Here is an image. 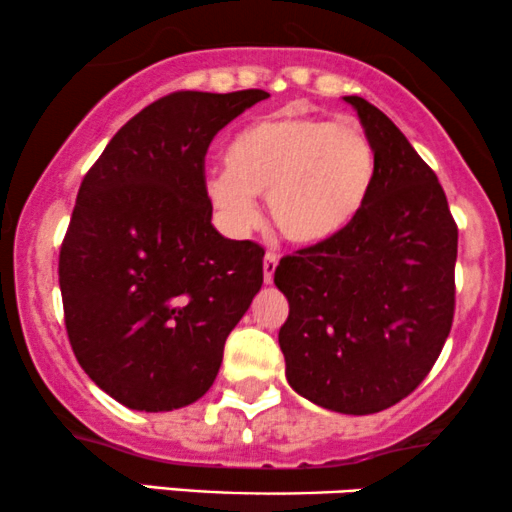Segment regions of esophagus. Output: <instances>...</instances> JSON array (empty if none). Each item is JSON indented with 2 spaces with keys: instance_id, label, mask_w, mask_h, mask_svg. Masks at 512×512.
<instances>
[{
  "instance_id": "34e87169",
  "label": "esophagus",
  "mask_w": 512,
  "mask_h": 512,
  "mask_svg": "<svg viewBox=\"0 0 512 512\" xmlns=\"http://www.w3.org/2000/svg\"><path fill=\"white\" fill-rule=\"evenodd\" d=\"M275 268H278V256L266 254V258H263V282H266V285H270V282H273Z\"/></svg>"
}]
</instances>
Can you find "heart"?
Segmentation results:
<instances>
[{
    "mask_svg": "<svg viewBox=\"0 0 512 512\" xmlns=\"http://www.w3.org/2000/svg\"><path fill=\"white\" fill-rule=\"evenodd\" d=\"M374 179L376 150L359 124L280 117L246 126L227 150V167L203 186L234 237L254 230L256 196H266L270 222L287 242L323 246L357 220Z\"/></svg>",
    "mask_w": 512,
    "mask_h": 512,
    "instance_id": "1",
    "label": "heart"
}]
</instances>
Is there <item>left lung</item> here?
<instances>
[{
    "mask_svg": "<svg viewBox=\"0 0 512 512\" xmlns=\"http://www.w3.org/2000/svg\"><path fill=\"white\" fill-rule=\"evenodd\" d=\"M376 150L369 201L340 237L282 258L287 383L340 414L388 410L424 381L455 311L458 227L443 186L378 107L345 95Z\"/></svg>",
    "mask_w": 512,
    "mask_h": 512,
    "instance_id": "obj_1",
    "label": "left lung"
}]
</instances>
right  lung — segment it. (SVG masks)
Here are the masks:
<instances>
[{"label": "right lung", "mask_w": 512, "mask_h": 512, "mask_svg": "<svg viewBox=\"0 0 512 512\" xmlns=\"http://www.w3.org/2000/svg\"><path fill=\"white\" fill-rule=\"evenodd\" d=\"M266 90H179L129 119L83 177L59 251L71 350L110 398L170 412L208 393L263 285V249L215 230L208 146Z\"/></svg>", "instance_id": "add662e5"}]
</instances>
